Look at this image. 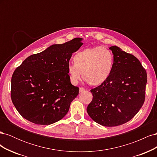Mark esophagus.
<instances>
[{"mask_svg":"<svg viewBox=\"0 0 157 157\" xmlns=\"http://www.w3.org/2000/svg\"><path fill=\"white\" fill-rule=\"evenodd\" d=\"M85 90V89L84 88H82V87H80V88H79V92L80 93V92H84Z\"/></svg>","mask_w":157,"mask_h":157,"instance_id":"34e87169","label":"esophagus"}]
</instances>
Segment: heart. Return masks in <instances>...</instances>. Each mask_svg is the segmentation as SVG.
I'll return each instance as SVG.
<instances>
[{
	"mask_svg": "<svg viewBox=\"0 0 157 157\" xmlns=\"http://www.w3.org/2000/svg\"><path fill=\"white\" fill-rule=\"evenodd\" d=\"M75 63H70L67 71L70 82L77 84L84 78L93 86L100 85L110 77L114 57L112 52L104 47L87 48L74 56Z\"/></svg>",
	"mask_w": 157,
	"mask_h": 157,
	"instance_id": "b5f03b06",
	"label": "heart"
}]
</instances>
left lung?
<instances>
[{"instance_id":"1","label":"left lung","mask_w":157,"mask_h":157,"mask_svg":"<svg viewBox=\"0 0 157 157\" xmlns=\"http://www.w3.org/2000/svg\"><path fill=\"white\" fill-rule=\"evenodd\" d=\"M114 65L110 77L92 89L87 107L92 119L104 126H117L130 121L144 105L147 73L138 59L117 46L109 48Z\"/></svg>"}]
</instances>
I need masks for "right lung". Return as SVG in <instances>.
I'll return each mask as SVG.
<instances>
[{"label":"right lung","mask_w":157,"mask_h":157,"mask_svg":"<svg viewBox=\"0 0 157 157\" xmlns=\"http://www.w3.org/2000/svg\"><path fill=\"white\" fill-rule=\"evenodd\" d=\"M75 38L53 44L28 57L16 69L11 79L12 101L19 113L36 124L49 125L63 118L78 96L67 71L73 52L83 43Z\"/></svg>","instance_id":"1"}]
</instances>
